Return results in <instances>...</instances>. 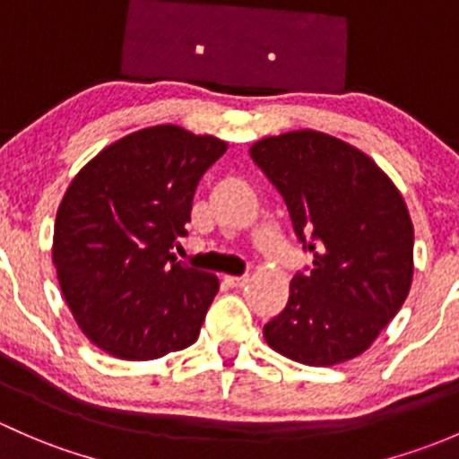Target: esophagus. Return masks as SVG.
<instances>
[{
    "instance_id": "obj_1",
    "label": "esophagus",
    "mask_w": 459,
    "mask_h": 459,
    "mask_svg": "<svg viewBox=\"0 0 459 459\" xmlns=\"http://www.w3.org/2000/svg\"><path fill=\"white\" fill-rule=\"evenodd\" d=\"M225 282H228L230 287H245L249 282V276L245 273V276H225Z\"/></svg>"
}]
</instances>
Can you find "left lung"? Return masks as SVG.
Listing matches in <instances>:
<instances>
[{"mask_svg":"<svg viewBox=\"0 0 459 459\" xmlns=\"http://www.w3.org/2000/svg\"><path fill=\"white\" fill-rule=\"evenodd\" d=\"M276 186L314 267L291 278L287 307L263 327L273 351L309 367L360 356L413 281V223L398 187L353 145L316 130L249 148Z\"/></svg>","mask_w":459,"mask_h":459,"instance_id":"8db88e82","label":"left lung"}]
</instances>
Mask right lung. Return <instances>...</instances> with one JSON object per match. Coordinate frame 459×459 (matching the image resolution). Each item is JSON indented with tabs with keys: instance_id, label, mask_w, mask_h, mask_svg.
<instances>
[{
	"instance_id": "right-lung-1",
	"label": "right lung",
	"mask_w": 459,
	"mask_h": 459,
	"mask_svg": "<svg viewBox=\"0 0 459 459\" xmlns=\"http://www.w3.org/2000/svg\"><path fill=\"white\" fill-rule=\"evenodd\" d=\"M228 150L210 134L152 126L79 169L56 210L53 263L79 329L121 360L190 347L219 278L177 261L207 168Z\"/></svg>"
}]
</instances>
